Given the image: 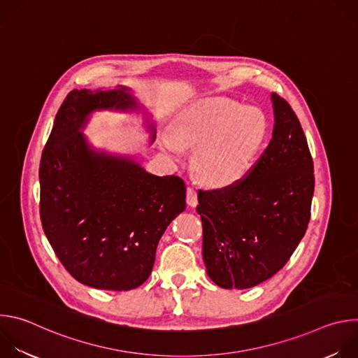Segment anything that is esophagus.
Returning a JSON list of instances; mask_svg holds the SVG:
<instances>
[{"mask_svg":"<svg viewBox=\"0 0 358 358\" xmlns=\"http://www.w3.org/2000/svg\"><path fill=\"white\" fill-rule=\"evenodd\" d=\"M187 203L189 207H195L198 203V196H196V191L192 187L187 188Z\"/></svg>","mask_w":358,"mask_h":358,"instance_id":"esophagus-1","label":"esophagus"}]
</instances>
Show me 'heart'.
Returning <instances> with one entry per match:
<instances>
[{
	"instance_id": "b5f03b06",
	"label": "heart",
	"mask_w": 358,
	"mask_h": 358,
	"mask_svg": "<svg viewBox=\"0 0 358 358\" xmlns=\"http://www.w3.org/2000/svg\"><path fill=\"white\" fill-rule=\"evenodd\" d=\"M264 115L228 97H203L182 109L171 134L159 136L164 152L178 162L184 148H195L194 169L210 185H231L249 171L265 140Z\"/></svg>"
}]
</instances>
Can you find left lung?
Here are the masks:
<instances>
[{
  "label": "left lung",
  "instance_id": "8db88e82",
  "mask_svg": "<svg viewBox=\"0 0 358 358\" xmlns=\"http://www.w3.org/2000/svg\"><path fill=\"white\" fill-rule=\"evenodd\" d=\"M272 140L248 177L198 192L202 258L224 289H249L278 273L304 236L315 191L313 160L287 101L271 94Z\"/></svg>",
  "mask_w": 358,
  "mask_h": 358
}]
</instances>
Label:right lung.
<instances>
[{
    "mask_svg": "<svg viewBox=\"0 0 358 358\" xmlns=\"http://www.w3.org/2000/svg\"><path fill=\"white\" fill-rule=\"evenodd\" d=\"M101 110L143 112L148 144L156 140L155 122L129 87L72 90L42 151L39 213L50 246L78 282L122 292L150 276L160 238L185 210V184L93 147L83 130Z\"/></svg>",
    "mask_w": 358,
    "mask_h": 358,
    "instance_id": "right-lung-1",
    "label": "right lung"
}]
</instances>
